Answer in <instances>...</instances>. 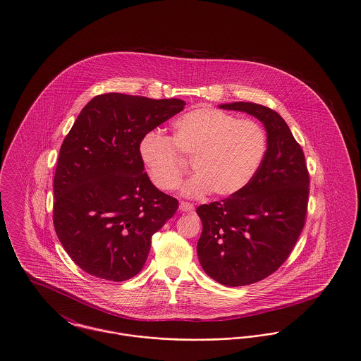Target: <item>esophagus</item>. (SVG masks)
Segmentation results:
<instances>
[{"mask_svg":"<svg viewBox=\"0 0 361 361\" xmlns=\"http://www.w3.org/2000/svg\"><path fill=\"white\" fill-rule=\"evenodd\" d=\"M195 209V207L192 203H188V202H181L180 203V211H183V212H192Z\"/></svg>","mask_w":361,"mask_h":361,"instance_id":"esophagus-1","label":"esophagus"}]
</instances>
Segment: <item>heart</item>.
<instances>
[{
  "mask_svg": "<svg viewBox=\"0 0 361 361\" xmlns=\"http://www.w3.org/2000/svg\"><path fill=\"white\" fill-rule=\"evenodd\" d=\"M268 147V137L257 121L212 106H199L173 121L171 137L145 134L137 154L152 183L161 190L178 188L192 161L196 174L184 185L187 196L214 192L233 196L245 188L258 171Z\"/></svg>",
  "mask_w": 361,
  "mask_h": 361,
  "instance_id": "obj_1",
  "label": "heart"
}]
</instances>
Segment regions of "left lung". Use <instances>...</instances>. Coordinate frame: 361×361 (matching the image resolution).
Masks as SVG:
<instances>
[{
	"label": "left lung",
	"mask_w": 361,
	"mask_h": 361,
	"mask_svg": "<svg viewBox=\"0 0 361 361\" xmlns=\"http://www.w3.org/2000/svg\"><path fill=\"white\" fill-rule=\"evenodd\" d=\"M221 108L253 115L268 134L267 153L252 181L196 209L203 224L197 256L204 272L238 287L272 275L290 257L306 224L310 174L300 145L276 111L243 102Z\"/></svg>",
	"instance_id": "8db88e82"
}]
</instances>
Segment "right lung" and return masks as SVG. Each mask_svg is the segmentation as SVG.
Here are the masks:
<instances>
[{"label": "right lung", "instance_id": "right-lung-1", "mask_svg": "<svg viewBox=\"0 0 361 361\" xmlns=\"http://www.w3.org/2000/svg\"><path fill=\"white\" fill-rule=\"evenodd\" d=\"M184 105L178 99L99 94L63 139L52 221L62 246L86 274L111 281L137 275L153 234L176 214L178 200L152 184L137 145Z\"/></svg>", "mask_w": 361, "mask_h": 361}]
</instances>
